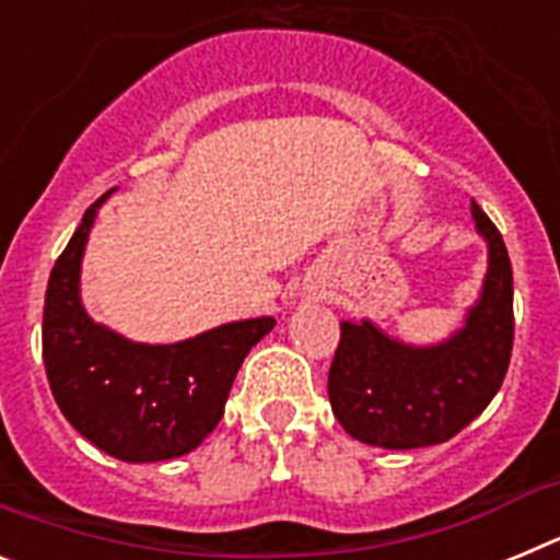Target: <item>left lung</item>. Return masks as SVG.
Masks as SVG:
<instances>
[{
    "label": "left lung",
    "instance_id": "obj_1",
    "mask_svg": "<svg viewBox=\"0 0 560 560\" xmlns=\"http://www.w3.org/2000/svg\"><path fill=\"white\" fill-rule=\"evenodd\" d=\"M488 244L477 303L448 339L407 345L375 323H341L328 398L350 438L378 448H423L463 432L502 387L513 350V269L491 219L471 199Z\"/></svg>",
    "mask_w": 560,
    "mask_h": 560
}]
</instances>
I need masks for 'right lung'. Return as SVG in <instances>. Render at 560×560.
<instances>
[{
	"instance_id": "add662e5",
	"label": "right lung",
	"mask_w": 560,
	"mask_h": 560,
	"mask_svg": "<svg viewBox=\"0 0 560 560\" xmlns=\"http://www.w3.org/2000/svg\"><path fill=\"white\" fill-rule=\"evenodd\" d=\"M52 266L44 296V368L63 418L122 463H160L201 446L219 427L237 370L275 316L219 325L173 345L131 341L95 323L81 300V264L97 210Z\"/></svg>"
}]
</instances>
